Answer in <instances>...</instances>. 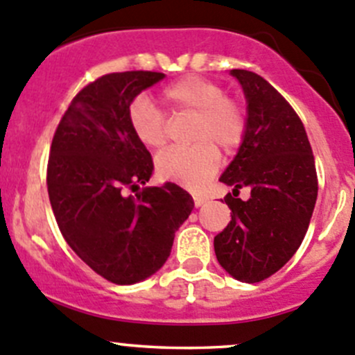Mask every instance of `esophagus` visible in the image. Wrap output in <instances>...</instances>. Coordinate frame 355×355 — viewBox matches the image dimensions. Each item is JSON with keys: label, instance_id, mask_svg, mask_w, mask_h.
Segmentation results:
<instances>
[{"label": "esophagus", "instance_id": "34e87169", "mask_svg": "<svg viewBox=\"0 0 355 355\" xmlns=\"http://www.w3.org/2000/svg\"><path fill=\"white\" fill-rule=\"evenodd\" d=\"M192 199H194L196 208H199V206H202L206 201H208V198H206V196H201V194H194L192 196Z\"/></svg>", "mask_w": 355, "mask_h": 355}]
</instances>
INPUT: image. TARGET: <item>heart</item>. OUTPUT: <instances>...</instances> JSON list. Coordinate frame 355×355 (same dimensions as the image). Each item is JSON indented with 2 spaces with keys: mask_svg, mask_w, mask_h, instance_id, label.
<instances>
[{
  "mask_svg": "<svg viewBox=\"0 0 355 355\" xmlns=\"http://www.w3.org/2000/svg\"><path fill=\"white\" fill-rule=\"evenodd\" d=\"M161 98L171 116H196L191 147H175L159 154L157 173L187 189H201L220 166V154H232L248 133V114L237 98L227 97L220 83L202 76H185L164 86ZM128 123L140 144L154 150L166 146L170 123L147 97H137L128 107Z\"/></svg>",
  "mask_w": 355,
  "mask_h": 355,
  "instance_id": "b5f03b06",
  "label": "heart"
}]
</instances>
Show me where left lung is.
<instances>
[{"mask_svg":"<svg viewBox=\"0 0 355 355\" xmlns=\"http://www.w3.org/2000/svg\"><path fill=\"white\" fill-rule=\"evenodd\" d=\"M230 74L246 95L248 133L220 177L234 187L223 198L232 213L213 244L230 276L260 283L300 248L318 199V173L304 123L286 98L254 72ZM243 187L252 191L248 202L236 198Z\"/></svg>","mask_w":355,"mask_h":355,"instance_id":"8db88e82","label":"left lung"}]
</instances>
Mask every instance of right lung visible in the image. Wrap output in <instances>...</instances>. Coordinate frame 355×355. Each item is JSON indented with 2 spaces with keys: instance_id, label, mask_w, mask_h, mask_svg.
Listing matches in <instances>:
<instances>
[{
  "instance_id": "add662e5",
  "label": "right lung",
  "mask_w": 355,
  "mask_h": 355,
  "mask_svg": "<svg viewBox=\"0 0 355 355\" xmlns=\"http://www.w3.org/2000/svg\"><path fill=\"white\" fill-rule=\"evenodd\" d=\"M163 72H111L78 92L50 147L46 185L62 236L92 270L135 284L161 269L175 232L189 218L191 194L166 182L144 187L154 163L128 123V107Z\"/></svg>"
}]
</instances>
